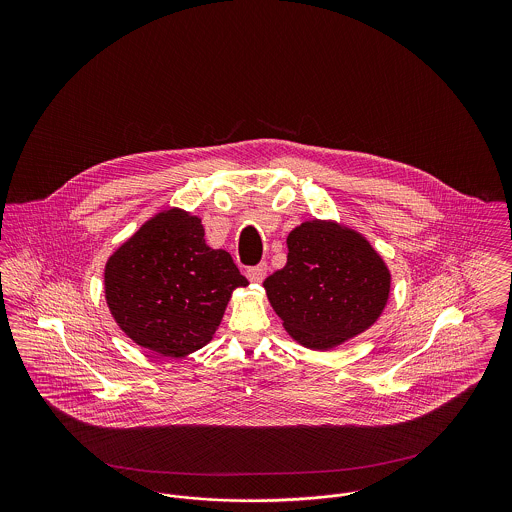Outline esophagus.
Masks as SVG:
<instances>
[{
  "label": "esophagus",
  "mask_w": 512,
  "mask_h": 512,
  "mask_svg": "<svg viewBox=\"0 0 512 512\" xmlns=\"http://www.w3.org/2000/svg\"><path fill=\"white\" fill-rule=\"evenodd\" d=\"M247 278L251 280V282H257V284H261L263 280H265V276H267V263H259L257 267L247 268Z\"/></svg>",
  "instance_id": "obj_1"
}]
</instances>
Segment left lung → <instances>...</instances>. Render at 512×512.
Masks as SVG:
<instances>
[{"instance_id":"obj_1","label":"left lung","mask_w":512,"mask_h":512,"mask_svg":"<svg viewBox=\"0 0 512 512\" xmlns=\"http://www.w3.org/2000/svg\"><path fill=\"white\" fill-rule=\"evenodd\" d=\"M390 270L365 238L332 222L309 220L288 236V263L263 282L293 340L330 349L382 315Z\"/></svg>"}]
</instances>
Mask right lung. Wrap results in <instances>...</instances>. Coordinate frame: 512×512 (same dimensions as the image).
<instances>
[{
	"label": "right lung",
	"instance_id": "obj_1",
	"mask_svg": "<svg viewBox=\"0 0 512 512\" xmlns=\"http://www.w3.org/2000/svg\"><path fill=\"white\" fill-rule=\"evenodd\" d=\"M201 220L169 209L122 244L105 265V297L122 332L165 357L211 341L226 303L247 286L230 253L205 244Z\"/></svg>",
	"mask_w": 512,
	"mask_h": 512
}]
</instances>
